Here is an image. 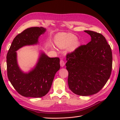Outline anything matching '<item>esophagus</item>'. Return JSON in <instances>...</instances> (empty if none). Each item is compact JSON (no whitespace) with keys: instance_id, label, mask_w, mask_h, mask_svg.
Instances as JSON below:
<instances>
[{"instance_id":"esophagus-1","label":"esophagus","mask_w":120,"mask_h":120,"mask_svg":"<svg viewBox=\"0 0 120 120\" xmlns=\"http://www.w3.org/2000/svg\"><path fill=\"white\" fill-rule=\"evenodd\" d=\"M60 66L61 67H63L65 65V63H64V61L63 60H60Z\"/></svg>"}]
</instances>
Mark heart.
Here are the masks:
<instances>
[{"label": "heart", "mask_w": 120, "mask_h": 120, "mask_svg": "<svg viewBox=\"0 0 120 120\" xmlns=\"http://www.w3.org/2000/svg\"><path fill=\"white\" fill-rule=\"evenodd\" d=\"M77 37L72 34L60 33L56 35L55 43L60 49H66L71 46L70 49L74 50L80 45V42L77 41Z\"/></svg>", "instance_id": "heart-1"}]
</instances>
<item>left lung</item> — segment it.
Instances as JSON below:
<instances>
[{
  "instance_id": "8db88e82",
  "label": "left lung",
  "mask_w": 120,
  "mask_h": 120,
  "mask_svg": "<svg viewBox=\"0 0 120 120\" xmlns=\"http://www.w3.org/2000/svg\"><path fill=\"white\" fill-rule=\"evenodd\" d=\"M91 41L67 55L68 85L74 94L88 96L99 92L109 79L112 68V52L101 34L84 30Z\"/></svg>"
}]
</instances>
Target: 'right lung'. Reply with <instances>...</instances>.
Here are the masks:
<instances>
[{
    "label": "right lung",
    "instance_id": "obj_1",
    "mask_svg": "<svg viewBox=\"0 0 120 120\" xmlns=\"http://www.w3.org/2000/svg\"><path fill=\"white\" fill-rule=\"evenodd\" d=\"M46 30L42 27L24 30L14 38L7 54L8 79L16 91L25 97L41 98L48 94L60 68L59 57H49L41 50L37 63L29 71L24 72L18 64L17 50L25 46L38 45L40 35Z\"/></svg>",
    "mask_w": 120,
    "mask_h": 120
}]
</instances>
